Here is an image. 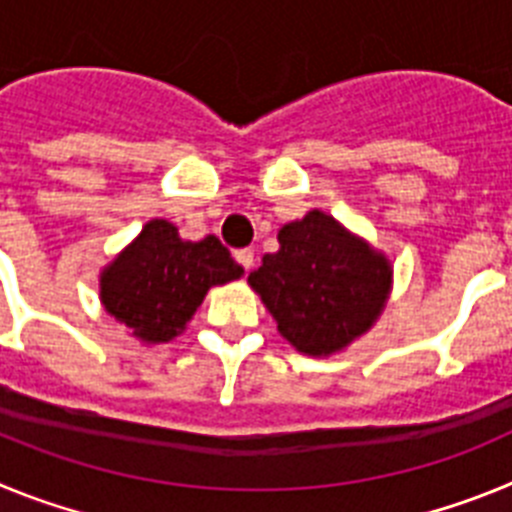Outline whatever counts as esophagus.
<instances>
[{"mask_svg":"<svg viewBox=\"0 0 512 512\" xmlns=\"http://www.w3.org/2000/svg\"><path fill=\"white\" fill-rule=\"evenodd\" d=\"M235 261H238V264H241L243 266V269H251V266H253V261H256V259H253V251H251V248H238V251H235Z\"/></svg>","mask_w":512,"mask_h":512,"instance_id":"obj_1","label":"esophagus"}]
</instances>
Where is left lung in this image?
Listing matches in <instances>:
<instances>
[{"mask_svg":"<svg viewBox=\"0 0 512 512\" xmlns=\"http://www.w3.org/2000/svg\"><path fill=\"white\" fill-rule=\"evenodd\" d=\"M390 264L320 210L279 230L248 282L297 351L328 356L361 336L390 295Z\"/></svg>","mask_w":512,"mask_h":512,"instance_id":"obj_1","label":"left lung"}]
</instances>
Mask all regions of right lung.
Segmentation results:
<instances>
[{
  "label": "right lung",
  "instance_id": "obj_1",
  "mask_svg": "<svg viewBox=\"0 0 512 512\" xmlns=\"http://www.w3.org/2000/svg\"><path fill=\"white\" fill-rule=\"evenodd\" d=\"M241 274L215 235L182 241L174 225L151 220L104 269L102 302L140 341L166 343L187 325L212 284L233 282Z\"/></svg>",
  "mask_w": 512,
  "mask_h": 512
}]
</instances>
